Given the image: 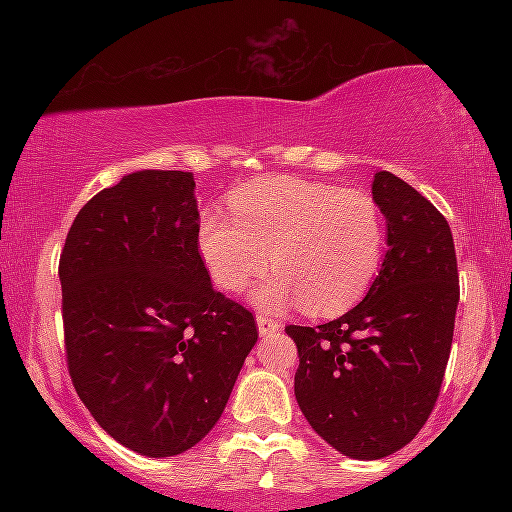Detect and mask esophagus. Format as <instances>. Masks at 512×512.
<instances>
[{
	"label": "esophagus",
	"mask_w": 512,
	"mask_h": 512,
	"mask_svg": "<svg viewBox=\"0 0 512 512\" xmlns=\"http://www.w3.org/2000/svg\"><path fill=\"white\" fill-rule=\"evenodd\" d=\"M257 330H260L262 337H272V334L281 330V322L274 320V317H269V315H260L257 317Z\"/></svg>",
	"instance_id": "34e87169"
}]
</instances>
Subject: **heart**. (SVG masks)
<instances>
[{
	"label": "heart",
	"instance_id": "heart-1",
	"mask_svg": "<svg viewBox=\"0 0 512 512\" xmlns=\"http://www.w3.org/2000/svg\"><path fill=\"white\" fill-rule=\"evenodd\" d=\"M228 209H202L197 252L223 291H243L272 262L276 272L257 289L264 308L342 313L383 267L387 221L370 192L269 175L238 187Z\"/></svg>",
	"mask_w": 512,
	"mask_h": 512
}]
</instances>
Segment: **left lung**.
Here are the masks:
<instances>
[{
  "mask_svg": "<svg viewBox=\"0 0 512 512\" xmlns=\"http://www.w3.org/2000/svg\"><path fill=\"white\" fill-rule=\"evenodd\" d=\"M373 197L387 221L383 267L361 303L317 327L289 325L293 392L317 436L354 460H380L431 416L460 303L448 221L424 195L380 170Z\"/></svg>",
  "mask_w": 512,
  "mask_h": 512,
  "instance_id": "left-lung-1",
  "label": "left lung"
}]
</instances>
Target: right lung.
Listing matches in <instances>:
<instances>
[{"mask_svg": "<svg viewBox=\"0 0 512 512\" xmlns=\"http://www.w3.org/2000/svg\"><path fill=\"white\" fill-rule=\"evenodd\" d=\"M195 178L137 170L88 199L60 257L67 368L108 436L146 457L197 445L257 342L197 252Z\"/></svg>", "mask_w": 512, "mask_h": 512, "instance_id": "1", "label": "right lung"}]
</instances>
